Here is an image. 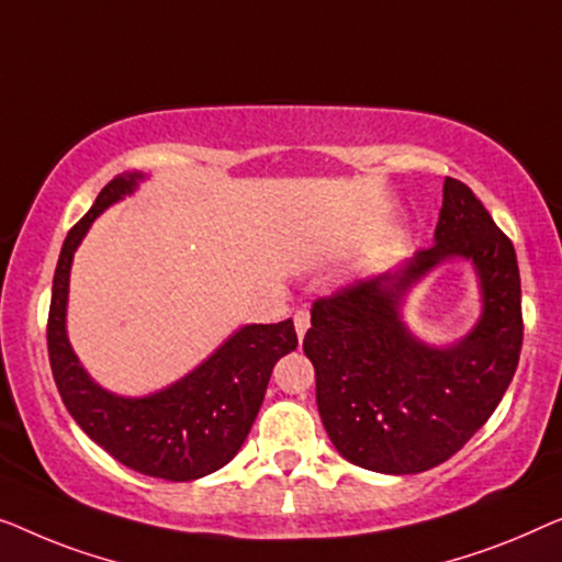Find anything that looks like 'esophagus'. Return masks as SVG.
I'll return each instance as SVG.
<instances>
[{
	"label": "esophagus",
	"instance_id": "34e87169",
	"mask_svg": "<svg viewBox=\"0 0 562 562\" xmlns=\"http://www.w3.org/2000/svg\"><path fill=\"white\" fill-rule=\"evenodd\" d=\"M295 330H297V338H303L305 336V330H307V326H311V313L307 311H297L295 313Z\"/></svg>",
	"mask_w": 562,
	"mask_h": 562
}]
</instances>
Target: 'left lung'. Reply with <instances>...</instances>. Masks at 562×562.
Here are the masks:
<instances>
[{
	"label": "left lung",
	"mask_w": 562,
	"mask_h": 562,
	"mask_svg": "<svg viewBox=\"0 0 562 562\" xmlns=\"http://www.w3.org/2000/svg\"><path fill=\"white\" fill-rule=\"evenodd\" d=\"M448 256L477 265L485 315L450 350L415 342L396 318L409 283ZM521 290L512 239L461 180L446 178L436 244L405 270L353 282L311 307L303 351L338 453L379 473H420L448 461L499 405L521 351Z\"/></svg>",
	"instance_id": "8db88e82"
}]
</instances>
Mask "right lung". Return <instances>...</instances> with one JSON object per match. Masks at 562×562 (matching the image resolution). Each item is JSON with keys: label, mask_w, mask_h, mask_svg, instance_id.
Returning a JSON list of instances; mask_svg holds the SVG:
<instances>
[{"label": "right lung", "mask_w": 562, "mask_h": 562, "mask_svg": "<svg viewBox=\"0 0 562 562\" xmlns=\"http://www.w3.org/2000/svg\"><path fill=\"white\" fill-rule=\"evenodd\" d=\"M137 178L142 176L126 172L109 180L63 241L47 313V357L68 413L109 456L145 476L193 481L239 453L262 407L274 363L297 349V334L290 318L241 328L193 374L153 397L124 400L93 384L66 338L70 262L91 221L132 193Z\"/></svg>", "instance_id": "right-lung-1"}]
</instances>
